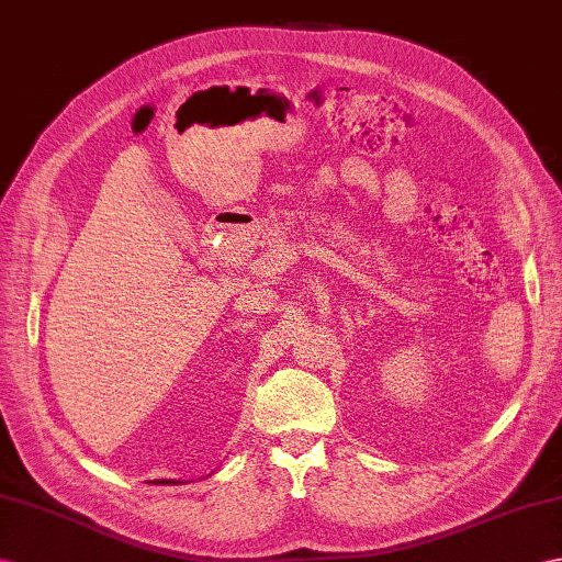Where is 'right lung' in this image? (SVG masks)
<instances>
[{
    "label": "right lung",
    "instance_id": "obj_1",
    "mask_svg": "<svg viewBox=\"0 0 562 562\" xmlns=\"http://www.w3.org/2000/svg\"><path fill=\"white\" fill-rule=\"evenodd\" d=\"M160 484H177V481H175V479H169V481H165V479H162Z\"/></svg>",
    "mask_w": 562,
    "mask_h": 562
}]
</instances>
